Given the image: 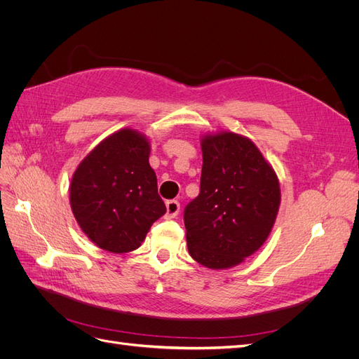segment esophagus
<instances>
[{
    "label": "esophagus",
    "instance_id": "esophagus-1",
    "mask_svg": "<svg viewBox=\"0 0 359 359\" xmlns=\"http://www.w3.org/2000/svg\"><path fill=\"white\" fill-rule=\"evenodd\" d=\"M180 212V202L178 201H168L166 202V219H175Z\"/></svg>",
    "mask_w": 359,
    "mask_h": 359
}]
</instances>
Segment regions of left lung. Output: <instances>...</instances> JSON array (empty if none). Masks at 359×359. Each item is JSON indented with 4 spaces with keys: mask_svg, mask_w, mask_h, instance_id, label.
<instances>
[{
    "mask_svg": "<svg viewBox=\"0 0 359 359\" xmlns=\"http://www.w3.org/2000/svg\"><path fill=\"white\" fill-rule=\"evenodd\" d=\"M201 147V191L184 210L189 253L206 268H232L257 252L273 229L278 178L241 135H206Z\"/></svg>",
    "mask_w": 359,
    "mask_h": 359,
    "instance_id": "obj_1",
    "label": "left lung"
}]
</instances>
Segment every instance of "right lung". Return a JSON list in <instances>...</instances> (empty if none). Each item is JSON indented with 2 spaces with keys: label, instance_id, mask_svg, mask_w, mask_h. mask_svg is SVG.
Masks as SVG:
<instances>
[{
  "label": "right lung",
  "instance_id": "1",
  "mask_svg": "<svg viewBox=\"0 0 359 359\" xmlns=\"http://www.w3.org/2000/svg\"><path fill=\"white\" fill-rule=\"evenodd\" d=\"M148 158V139L133 128H123L103 139L73 173L74 219L106 252H133L151 224L166 212Z\"/></svg>",
  "mask_w": 359,
  "mask_h": 359
}]
</instances>
